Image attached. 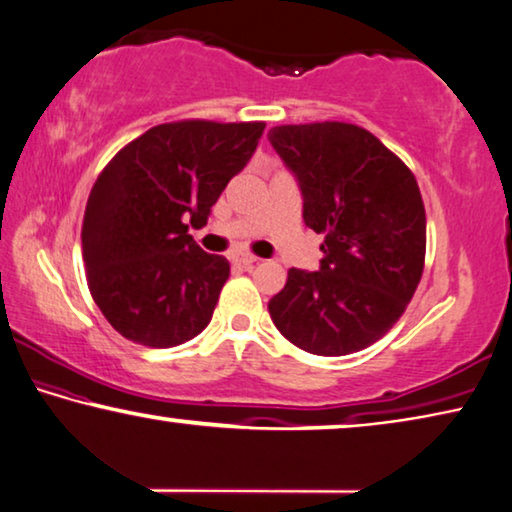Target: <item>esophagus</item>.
Here are the masks:
<instances>
[{"label":"esophagus","instance_id":"1","mask_svg":"<svg viewBox=\"0 0 512 512\" xmlns=\"http://www.w3.org/2000/svg\"><path fill=\"white\" fill-rule=\"evenodd\" d=\"M234 262L241 264L243 269H253V266L259 262V259L253 257V255H239V257H234Z\"/></svg>","mask_w":512,"mask_h":512}]
</instances>
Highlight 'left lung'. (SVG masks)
Instances as JSON below:
<instances>
[{"mask_svg":"<svg viewBox=\"0 0 512 512\" xmlns=\"http://www.w3.org/2000/svg\"><path fill=\"white\" fill-rule=\"evenodd\" d=\"M269 142L299 181L303 223L324 234L319 271L289 269L269 301L273 324L303 352H361L398 322L423 276L416 177L370 131L342 121L276 126Z\"/></svg>","mask_w":512,"mask_h":512,"instance_id":"obj_1","label":"left lung"}]
</instances>
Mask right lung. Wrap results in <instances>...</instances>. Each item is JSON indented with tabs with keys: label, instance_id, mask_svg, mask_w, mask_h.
Segmentation results:
<instances>
[{
	"label": "right lung",
	"instance_id": "right-lung-1",
	"mask_svg": "<svg viewBox=\"0 0 512 512\" xmlns=\"http://www.w3.org/2000/svg\"><path fill=\"white\" fill-rule=\"evenodd\" d=\"M262 133V121L160 124L98 174L82 223V257L89 292L114 331L165 349L207 329L230 262L204 253L186 223L207 225Z\"/></svg>",
	"mask_w": 512,
	"mask_h": 512
}]
</instances>
